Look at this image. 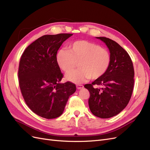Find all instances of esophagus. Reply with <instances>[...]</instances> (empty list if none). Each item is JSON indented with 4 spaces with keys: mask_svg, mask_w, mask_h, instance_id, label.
<instances>
[{
    "mask_svg": "<svg viewBox=\"0 0 150 150\" xmlns=\"http://www.w3.org/2000/svg\"><path fill=\"white\" fill-rule=\"evenodd\" d=\"M76 87H77V88H78V89H82L83 88V85H82V84H77L76 85Z\"/></svg>",
    "mask_w": 150,
    "mask_h": 150,
    "instance_id": "obj_1",
    "label": "esophagus"
}]
</instances>
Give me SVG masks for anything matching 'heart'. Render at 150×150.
Segmentation results:
<instances>
[{"label":"heart","mask_w":150,"mask_h":150,"mask_svg":"<svg viewBox=\"0 0 150 150\" xmlns=\"http://www.w3.org/2000/svg\"><path fill=\"white\" fill-rule=\"evenodd\" d=\"M57 62L66 72L73 69L78 62L79 69L67 73L66 79L81 83L89 79H99L105 74L110 65L111 55L96 43L80 40L71 43L67 49H61L57 54Z\"/></svg>","instance_id":"b5f03b06"}]
</instances>
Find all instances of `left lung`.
I'll use <instances>...</instances> for the list:
<instances>
[{"label":"left lung","mask_w":150,"mask_h":150,"mask_svg":"<svg viewBox=\"0 0 150 150\" xmlns=\"http://www.w3.org/2000/svg\"><path fill=\"white\" fill-rule=\"evenodd\" d=\"M110 49L111 62L106 73L91 83L84 85L90 93L89 107L93 114L109 118L122 111L130 100L133 91L134 71L133 62L125 50L116 42L98 37ZM101 85V88H94Z\"/></svg>","instance_id":"left-lung-1"}]
</instances>
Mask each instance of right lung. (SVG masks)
<instances>
[{"mask_svg": "<svg viewBox=\"0 0 150 150\" xmlns=\"http://www.w3.org/2000/svg\"><path fill=\"white\" fill-rule=\"evenodd\" d=\"M72 35H44L30 44L21 57L18 77L22 95L30 110L44 118L60 116L76 90L70 81L60 83L64 75L56 57L62 44Z\"/></svg>", "mask_w": 150, "mask_h": 150, "instance_id": "obj_1", "label": "right lung"}]
</instances>
